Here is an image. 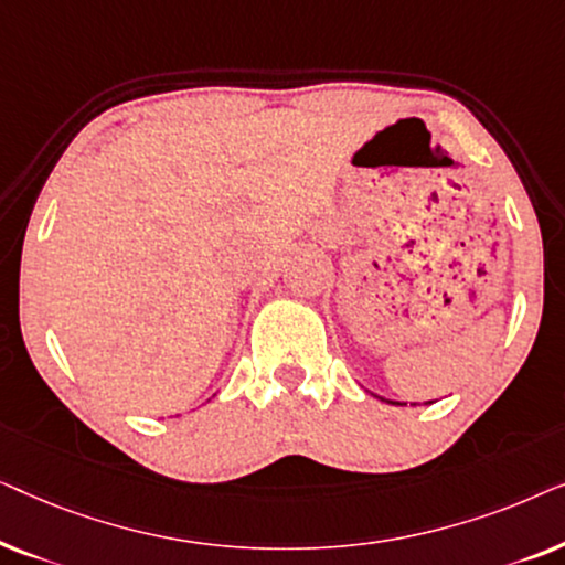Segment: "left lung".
<instances>
[{
    "mask_svg": "<svg viewBox=\"0 0 565 565\" xmlns=\"http://www.w3.org/2000/svg\"><path fill=\"white\" fill-rule=\"evenodd\" d=\"M391 404H396V401H391Z\"/></svg>",
    "mask_w": 565,
    "mask_h": 565,
    "instance_id": "left-lung-1",
    "label": "left lung"
}]
</instances>
